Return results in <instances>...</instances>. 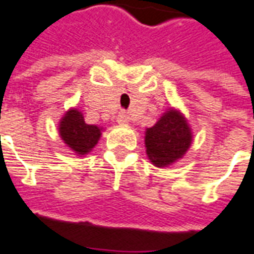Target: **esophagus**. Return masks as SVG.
Listing matches in <instances>:
<instances>
[{
	"instance_id": "1",
	"label": "esophagus",
	"mask_w": 254,
	"mask_h": 254,
	"mask_svg": "<svg viewBox=\"0 0 254 254\" xmlns=\"http://www.w3.org/2000/svg\"><path fill=\"white\" fill-rule=\"evenodd\" d=\"M117 121L120 122V124H127V122L129 121V118H127V116L124 111H121V113L118 114V117H117Z\"/></svg>"
}]
</instances>
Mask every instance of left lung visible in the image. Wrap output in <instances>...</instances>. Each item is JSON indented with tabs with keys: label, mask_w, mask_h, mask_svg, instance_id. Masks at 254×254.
I'll return each instance as SVG.
<instances>
[{
	"label": "left lung",
	"mask_w": 254,
	"mask_h": 254,
	"mask_svg": "<svg viewBox=\"0 0 254 254\" xmlns=\"http://www.w3.org/2000/svg\"><path fill=\"white\" fill-rule=\"evenodd\" d=\"M191 133L181 113L170 110L147 129L145 147L151 162L158 167L167 166L182 158L190 147Z\"/></svg>",
	"instance_id": "1"
}]
</instances>
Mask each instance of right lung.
Listing matches in <instances>:
<instances>
[{
	"label": "right lung",
	"mask_w": 254,
	"mask_h": 254,
	"mask_svg": "<svg viewBox=\"0 0 254 254\" xmlns=\"http://www.w3.org/2000/svg\"><path fill=\"white\" fill-rule=\"evenodd\" d=\"M60 134L65 143L78 155H84L94 148L100 137V129L88 125L78 110H69L60 124Z\"/></svg>",
	"instance_id": "obj_1"
}]
</instances>
